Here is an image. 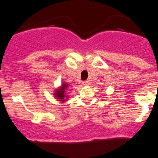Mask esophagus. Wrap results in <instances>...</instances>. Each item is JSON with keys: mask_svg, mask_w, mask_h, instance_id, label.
<instances>
[{"mask_svg": "<svg viewBox=\"0 0 158 158\" xmlns=\"http://www.w3.org/2000/svg\"><path fill=\"white\" fill-rule=\"evenodd\" d=\"M89 81L88 80H86V81H83V82H82V84L83 85H89Z\"/></svg>", "mask_w": 158, "mask_h": 158, "instance_id": "1", "label": "esophagus"}]
</instances>
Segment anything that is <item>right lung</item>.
I'll list each match as a JSON object with an SVG mask.
<instances>
[{"label":"right lung","instance_id":"right-lung-1","mask_svg":"<svg viewBox=\"0 0 158 158\" xmlns=\"http://www.w3.org/2000/svg\"><path fill=\"white\" fill-rule=\"evenodd\" d=\"M68 88H69V84H67L66 82H64V83H62L61 86L59 89H56L54 95L57 101H60V102L65 101V98H68V96H66V94H65V90Z\"/></svg>","mask_w":158,"mask_h":158}]
</instances>
